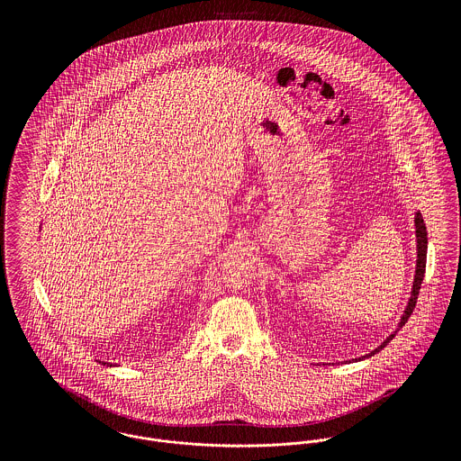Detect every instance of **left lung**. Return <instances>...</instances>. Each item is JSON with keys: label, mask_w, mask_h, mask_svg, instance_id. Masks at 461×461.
<instances>
[{"label": "left lung", "mask_w": 461, "mask_h": 461, "mask_svg": "<svg viewBox=\"0 0 461 461\" xmlns=\"http://www.w3.org/2000/svg\"><path fill=\"white\" fill-rule=\"evenodd\" d=\"M415 232H417V271H415V278H413V289H411V298L408 302V307L401 318V323L399 327H404V323L408 321V318L411 316L413 309H415V303H417V298H419V291H420V284H422V278H424V273H426V254H428V230H426V223L422 220V214L417 212L415 214ZM395 333L389 335L387 340L378 348L375 349L373 353H369L367 357H373L375 353H378L380 349H384L393 339H394Z\"/></svg>", "instance_id": "obj_1"}]
</instances>
